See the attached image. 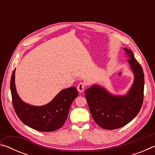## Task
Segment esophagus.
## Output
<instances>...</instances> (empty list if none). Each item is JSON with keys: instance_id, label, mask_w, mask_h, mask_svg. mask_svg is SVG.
Instances as JSON below:
<instances>
[{"instance_id": "obj_1", "label": "esophagus", "mask_w": 155, "mask_h": 155, "mask_svg": "<svg viewBox=\"0 0 155 155\" xmlns=\"http://www.w3.org/2000/svg\"><path fill=\"white\" fill-rule=\"evenodd\" d=\"M85 84L84 83H82V82L78 83L77 85V90L81 93L83 92L84 90H85Z\"/></svg>"}]
</instances>
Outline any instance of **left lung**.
Instances as JSON below:
<instances>
[{"instance_id": "1", "label": "left lung", "mask_w": 155, "mask_h": 155, "mask_svg": "<svg viewBox=\"0 0 155 155\" xmlns=\"http://www.w3.org/2000/svg\"><path fill=\"white\" fill-rule=\"evenodd\" d=\"M124 50L135 76L128 93L124 96H115L98 85H93L85 91L94 121L104 129H117L127 124L138 114L143 104V69L135 59L133 52L126 48Z\"/></svg>"}]
</instances>
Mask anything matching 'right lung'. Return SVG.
<instances>
[{"label": "right lung", "instance_id": "obj_1", "mask_svg": "<svg viewBox=\"0 0 155 155\" xmlns=\"http://www.w3.org/2000/svg\"><path fill=\"white\" fill-rule=\"evenodd\" d=\"M15 70L12 73L10 88L15 113L25 124L38 131L51 132L61 128L67 119L70 107L78 96L75 87L61 90L52 101L43 106H33L22 101L15 85Z\"/></svg>", "mask_w": 155, "mask_h": 155}]
</instances>
